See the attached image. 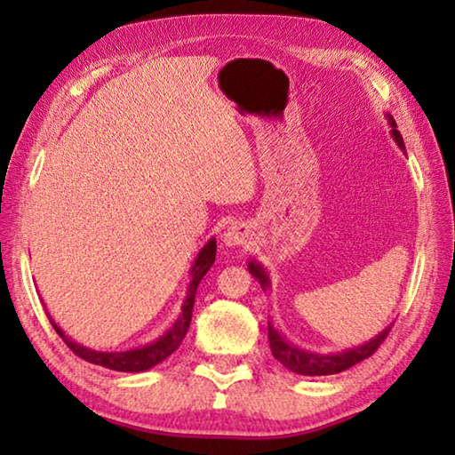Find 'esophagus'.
I'll use <instances>...</instances> for the list:
<instances>
[{"mask_svg":"<svg viewBox=\"0 0 455 455\" xmlns=\"http://www.w3.org/2000/svg\"><path fill=\"white\" fill-rule=\"evenodd\" d=\"M251 228L244 225V222H235V225H230L225 230V236H222V241H225L227 246H246L251 243Z\"/></svg>","mask_w":455,"mask_h":455,"instance_id":"esophagus-1","label":"esophagus"}]
</instances>
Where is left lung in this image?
I'll list each match as a JSON object with an SVG mask.
<instances>
[{
	"mask_svg": "<svg viewBox=\"0 0 455 455\" xmlns=\"http://www.w3.org/2000/svg\"><path fill=\"white\" fill-rule=\"evenodd\" d=\"M387 120L391 126V136H394V140L397 142L399 148L405 150L403 138H402V134H399L395 120L391 116H387ZM249 273L260 283L263 291L271 287V281H268V275L265 273V268L259 263H255V260H251L249 263ZM389 331H391V327L383 329L375 339H371L369 343L359 345V347H353V349H347L343 353H333V355H319V353H311V351L295 347V345L289 343L287 339H284L279 331H276L271 323H268V343H271V351H273L275 359H279L281 363L292 373L335 375V373H341V371H345V369H349L355 363H359V361L371 357L373 353L379 349V345L385 341V337L389 335Z\"/></svg>",
	"mask_w": 455,
	"mask_h": 455,
	"instance_id": "1",
	"label": "left lung"
}]
</instances>
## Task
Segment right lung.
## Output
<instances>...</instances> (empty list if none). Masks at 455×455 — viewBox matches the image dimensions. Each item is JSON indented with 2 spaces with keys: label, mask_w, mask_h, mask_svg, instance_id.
<instances>
[{
  "label": "right lung",
  "mask_w": 455,
  "mask_h": 455,
  "mask_svg": "<svg viewBox=\"0 0 455 455\" xmlns=\"http://www.w3.org/2000/svg\"><path fill=\"white\" fill-rule=\"evenodd\" d=\"M214 257H217V241L211 238V241L203 246V251L198 252L195 265H192V268H190L192 281L188 284V295L182 303L180 317L174 321V325L168 329L164 335H160L156 341L144 345V347L130 349V351H112V353L94 351V349H88V347H84V345H78L76 341H72V339L68 337L50 317L52 327L56 329V333L61 339H64V343L68 345V347H70L76 355L82 357L84 361H88V363H94V365L106 367V369H114V371H126V373L128 371L130 373L146 371V369L163 363L168 355H172V353L180 347L182 339L188 333V327H190L192 309H195L196 287H198L200 279L209 273V268L214 263Z\"/></svg>",
  "instance_id": "obj_1"
}]
</instances>
